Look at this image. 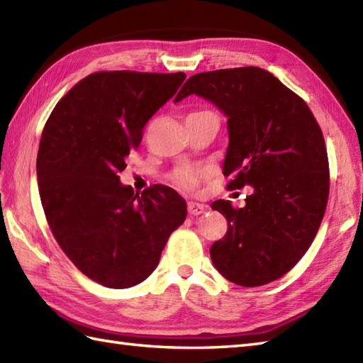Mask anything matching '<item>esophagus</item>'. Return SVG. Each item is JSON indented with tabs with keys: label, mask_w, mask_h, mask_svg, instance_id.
I'll use <instances>...</instances> for the list:
<instances>
[{
	"label": "esophagus",
	"mask_w": 363,
	"mask_h": 363,
	"mask_svg": "<svg viewBox=\"0 0 363 363\" xmlns=\"http://www.w3.org/2000/svg\"><path fill=\"white\" fill-rule=\"evenodd\" d=\"M207 211V206L201 204V203H196V201H190L189 203V213L190 215H201Z\"/></svg>",
	"instance_id": "esophagus-1"
}]
</instances>
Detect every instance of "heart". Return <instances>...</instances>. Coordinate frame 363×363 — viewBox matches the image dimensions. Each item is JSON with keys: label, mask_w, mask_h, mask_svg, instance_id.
Masks as SVG:
<instances>
[{"label": "heart", "mask_w": 363, "mask_h": 363, "mask_svg": "<svg viewBox=\"0 0 363 363\" xmlns=\"http://www.w3.org/2000/svg\"><path fill=\"white\" fill-rule=\"evenodd\" d=\"M194 113H201V112H194ZM201 176H203V169H198L194 167H181L172 174V181L177 187L194 189L196 187L199 179H201Z\"/></svg>", "instance_id": "obj_1"}]
</instances>
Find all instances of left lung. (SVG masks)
<instances>
[{
  "instance_id": "8db88e82",
  "label": "left lung",
  "mask_w": 363,
  "mask_h": 363,
  "mask_svg": "<svg viewBox=\"0 0 363 363\" xmlns=\"http://www.w3.org/2000/svg\"><path fill=\"white\" fill-rule=\"evenodd\" d=\"M194 94L228 117V189L252 190L242 209L212 203L228 220V233L211 246L213 265L242 287L273 282L304 256L325 217L329 162L321 128L303 98L259 67L190 76L174 103Z\"/></svg>"
}]
</instances>
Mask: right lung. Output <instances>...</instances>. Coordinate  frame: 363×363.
<instances>
[{"instance_id": "1", "label": "right lung", "mask_w": 363, "mask_h": 363, "mask_svg": "<svg viewBox=\"0 0 363 363\" xmlns=\"http://www.w3.org/2000/svg\"><path fill=\"white\" fill-rule=\"evenodd\" d=\"M186 74L96 72L54 107L37 152L38 194L51 233L74 267L109 289H128L157 267L168 237L187 217L177 191H140L118 173L148 120Z\"/></svg>"}]
</instances>
